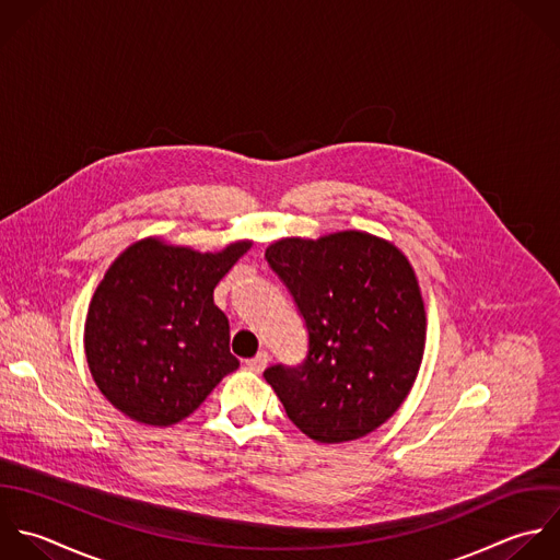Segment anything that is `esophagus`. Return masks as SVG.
Masks as SVG:
<instances>
[{
  "label": "esophagus",
  "mask_w": 560,
  "mask_h": 560,
  "mask_svg": "<svg viewBox=\"0 0 560 560\" xmlns=\"http://www.w3.org/2000/svg\"><path fill=\"white\" fill-rule=\"evenodd\" d=\"M268 362H270L268 353H266V351H261V353H257L255 358L246 360V369H248V371H255V373H261V371L268 366Z\"/></svg>",
  "instance_id": "34e87169"
}]
</instances>
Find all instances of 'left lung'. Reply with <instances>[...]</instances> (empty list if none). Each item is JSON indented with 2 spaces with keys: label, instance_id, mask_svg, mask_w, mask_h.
Instances as JSON below:
<instances>
[{
  "label": "left lung",
  "instance_id": "obj_1",
  "mask_svg": "<svg viewBox=\"0 0 560 560\" xmlns=\"http://www.w3.org/2000/svg\"><path fill=\"white\" fill-rule=\"evenodd\" d=\"M307 327L299 366L264 371L312 441H355L408 397L425 349V307L406 255L362 231L285 237L266 248Z\"/></svg>",
  "mask_w": 560,
  "mask_h": 560
}]
</instances>
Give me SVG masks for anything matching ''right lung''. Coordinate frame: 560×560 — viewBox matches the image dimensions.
<instances>
[{
	"mask_svg": "<svg viewBox=\"0 0 560 560\" xmlns=\"http://www.w3.org/2000/svg\"><path fill=\"white\" fill-rule=\"evenodd\" d=\"M250 242L198 253L145 237L100 281L84 323L86 364L100 393L137 423L189 417L240 362L213 290Z\"/></svg>",
	"mask_w": 560,
	"mask_h": 560,
	"instance_id": "right-lung-1",
	"label": "right lung"
}]
</instances>
